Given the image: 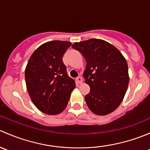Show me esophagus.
<instances>
[{"instance_id":"34e87169","label":"esophagus","mask_w":150,"mask_h":150,"mask_svg":"<svg viewBox=\"0 0 150 150\" xmlns=\"http://www.w3.org/2000/svg\"><path fill=\"white\" fill-rule=\"evenodd\" d=\"M76 82L78 83V84H81L83 83V78L81 77H78L76 79Z\"/></svg>"}]
</instances>
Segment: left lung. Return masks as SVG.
Here are the masks:
<instances>
[{
    "label": "left lung",
    "mask_w": 150,
    "mask_h": 150,
    "mask_svg": "<svg viewBox=\"0 0 150 150\" xmlns=\"http://www.w3.org/2000/svg\"><path fill=\"white\" fill-rule=\"evenodd\" d=\"M72 47L86 61L83 77L90 92L85 99L89 110L98 115L112 112L122 102L129 83L125 57L117 48L101 39L75 43Z\"/></svg>",
    "instance_id": "8db88e82"
}]
</instances>
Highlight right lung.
I'll list each match as a JSON object with an SVG mask.
<instances>
[{"instance_id": "right-lung-1", "label": "right lung", "mask_w": 150, "mask_h": 150, "mask_svg": "<svg viewBox=\"0 0 150 150\" xmlns=\"http://www.w3.org/2000/svg\"><path fill=\"white\" fill-rule=\"evenodd\" d=\"M72 43L52 40L33 52L25 69V82L32 102L42 112L58 115L64 111L75 88L62 57Z\"/></svg>"}]
</instances>
